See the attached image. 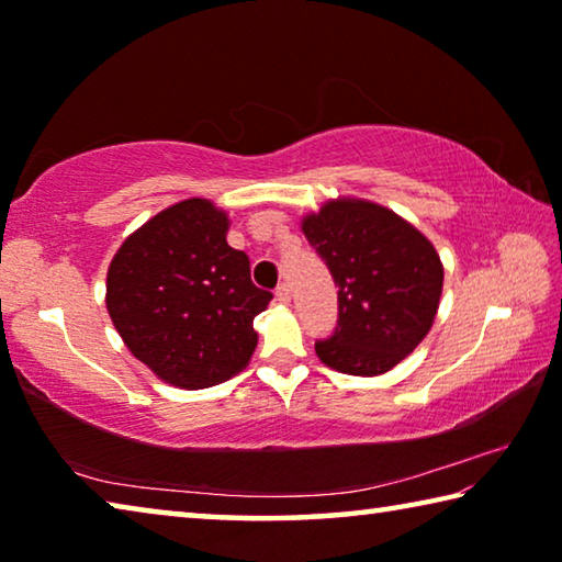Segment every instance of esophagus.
<instances>
[{"mask_svg":"<svg viewBox=\"0 0 562 562\" xmlns=\"http://www.w3.org/2000/svg\"><path fill=\"white\" fill-rule=\"evenodd\" d=\"M274 300H278L280 304H290L292 294H290V288H288V284H280V288L274 290Z\"/></svg>","mask_w":562,"mask_h":562,"instance_id":"obj_1","label":"esophagus"}]
</instances>
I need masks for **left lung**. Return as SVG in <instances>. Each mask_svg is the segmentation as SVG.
Returning <instances> with one entry per match:
<instances>
[{
	"mask_svg": "<svg viewBox=\"0 0 562 562\" xmlns=\"http://www.w3.org/2000/svg\"><path fill=\"white\" fill-rule=\"evenodd\" d=\"M302 233L339 288L335 335L315 341L322 364L379 376L429 335L443 290V265L429 237L389 207L335 198L302 217Z\"/></svg>",
	"mask_w": 562,
	"mask_h": 562,
	"instance_id": "obj_1",
	"label": "left lung"
}]
</instances>
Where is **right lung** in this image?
<instances>
[{"label":"right lung","mask_w":562,"mask_h":562,"mask_svg":"<svg viewBox=\"0 0 562 562\" xmlns=\"http://www.w3.org/2000/svg\"><path fill=\"white\" fill-rule=\"evenodd\" d=\"M231 217L188 198L133 231L106 274V310L123 345L160 382L215 386L258 347L252 319L272 294L255 288L250 260L227 245Z\"/></svg>","instance_id":"1"}]
</instances>
